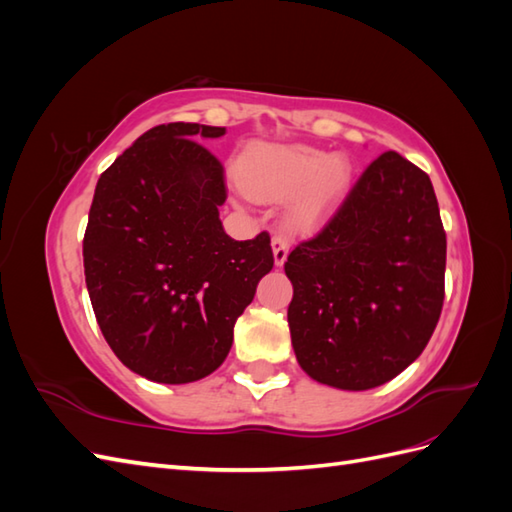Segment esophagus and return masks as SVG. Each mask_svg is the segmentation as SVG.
<instances>
[{"label":"esophagus","mask_w":512,"mask_h":512,"mask_svg":"<svg viewBox=\"0 0 512 512\" xmlns=\"http://www.w3.org/2000/svg\"><path fill=\"white\" fill-rule=\"evenodd\" d=\"M271 247H273L275 265H277V267H282L284 262H286V256H288L290 241H288L284 235H273V239H271Z\"/></svg>","instance_id":"obj_1"}]
</instances>
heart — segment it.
Wrapping results in <instances>:
<instances>
[{"label":"heart","mask_w":512,"mask_h":512,"mask_svg":"<svg viewBox=\"0 0 512 512\" xmlns=\"http://www.w3.org/2000/svg\"><path fill=\"white\" fill-rule=\"evenodd\" d=\"M352 164L346 156L305 145L256 147L239 160L243 192L260 203L292 198L288 218L297 228H312L333 200L346 190Z\"/></svg>","instance_id":"heart-1"}]
</instances>
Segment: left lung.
I'll use <instances>...</instances> for the list:
<instances>
[{"mask_svg": "<svg viewBox=\"0 0 512 512\" xmlns=\"http://www.w3.org/2000/svg\"><path fill=\"white\" fill-rule=\"evenodd\" d=\"M446 235L421 168L386 151L284 271L292 348L316 382L367 391L418 359L444 301Z\"/></svg>", "mask_w": 512, "mask_h": 512, "instance_id": "left-lung-1", "label": "left lung"}]
</instances>
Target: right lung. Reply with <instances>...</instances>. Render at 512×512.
Masks as SVG:
<instances>
[{
  "instance_id": "add662e5",
  "label": "right lung",
  "mask_w": 512,
  "mask_h": 512,
  "mask_svg": "<svg viewBox=\"0 0 512 512\" xmlns=\"http://www.w3.org/2000/svg\"><path fill=\"white\" fill-rule=\"evenodd\" d=\"M224 132L162 123L96 185L83 239L89 299L117 359L151 382L188 384L218 369L273 269L267 232L250 241L224 232V168L196 143Z\"/></svg>"
}]
</instances>
